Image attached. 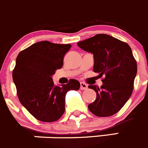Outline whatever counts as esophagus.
<instances>
[{"label": "esophagus", "instance_id": "1", "mask_svg": "<svg viewBox=\"0 0 148 148\" xmlns=\"http://www.w3.org/2000/svg\"><path fill=\"white\" fill-rule=\"evenodd\" d=\"M87 88L88 86L85 83H84V82H81V83H80V89H81V90H84V89H86Z\"/></svg>", "mask_w": 148, "mask_h": 148}]
</instances>
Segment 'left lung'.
Returning a JSON list of instances; mask_svg holds the SVG:
<instances>
[{
  "instance_id": "8db88e82",
  "label": "left lung",
  "mask_w": 148,
  "mask_h": 148,
  "mask_svg": "<svg viewBox=\"0 0 148 148\" xmlns=\"http://www.w3.org/2000/svg\"><path fill=\"white\" fill-rule=\"evenodd\" d=\"M84 51L94 55L95 73L102 77L101 87L89 85L96 92V100L88 106L97 116L115 114L132 94L137 64L131 48L126 42L104 34H96L78 42Z\"/></svg>"
}]
</instances>
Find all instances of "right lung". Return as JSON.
<instances>
[{"mask_svg":"<svg viewBox=\"0 0 148 148\" xmlns=\"http://www.w3.org/2000/svg\"><path fill=\"white\" fill-rule=\"evenodd\" d=\"M71 45L49 41L33 44L20 52L12 78L21 104L38 120L52 123L61 118L65 111V95L78 90L80 83L70 79L68 84L55 86L52 75L63 66L65 53Z\"/></svg>","mask_w":148,"mask_h":148,"instance_id":"1","label":"right lung"}]
</instances>
